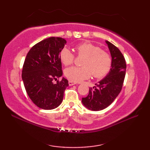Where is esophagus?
<instances>
[{
	"instance_id": "1",
	"label": "esophagus",
	"mask_w": 150,
	"mask_h": 150,
	"mask_svg": "<svg viewBox=\"0 0 150 150\" xmlns=\"http://www.w3.org/2000/svg\"><path fill=\"white\" fill-rule=\"evenodd\" d=\"M68 83H69V86H73V85H75V84H77L75 82H73V81H69Z\"/></svg>"
}]
</instances>
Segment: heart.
Masks as SVG:
<instances>
[{"mask_svg":"<svg viewBox=\"0 0 150 150\" xmlns=\"http://www.w3.org/2000/svg\"><path fill=\"white\" fill-rule=\"evenodd\" d=\"M76 52L86 58L82 62V67L72 66L65 69V75L70 81L81 82L93 77L102 79L110 72L112 66V59L109 53L90 42L79 44L75 47ZM74 54L68 47H64L60 52V59L66 66L70 65L74 61Z\"/></svg>","mask_w":150,"mask_h":150,"instance_id":"b5f03b06","label":"heart"}]
</instances>
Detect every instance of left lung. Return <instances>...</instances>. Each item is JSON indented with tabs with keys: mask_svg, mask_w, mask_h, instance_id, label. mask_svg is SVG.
I'll use <instances>...</instances> for the list:
<instances>
[{
	"mask_svg": "<svg viewBox=\"0 0 150 150\" xmlns=\"http://www.w3.org/2000/svg\"><path fill=\"white\" fill-rule=\"evenodd\" d=\"M112 59L110 72L104 79L95 84L97 87L90 88L86 97L82 98V103L88 110L100 111L109 106L122 90L125 78L126 64L120 51L113 44L106 40Z\"/></svg>",
	"mask_w": 150,
	"mask_h": 150,
	"instance_id": "obj_1",
	"label": "left lung"
}]
</instances>
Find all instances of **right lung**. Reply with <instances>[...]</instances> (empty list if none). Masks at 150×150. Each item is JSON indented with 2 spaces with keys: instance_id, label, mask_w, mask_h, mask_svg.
<instances>
[{
  "instance_id": "1",
  "label": "right lung",
  "mask_w": 150,
  "mask_h": 150,
  "mask_svg": "<svg viewBox=\"0 0 150 150\" xmlns=\"http://www.w3.org/2000/svg\"><path fill=\"white\" fill-rule=\"evenodd\" d=\"M61 37H50L34 45L28 53L22 71L25 89L33 103L43 110H53L63 100L68 81L62 77L60 52L66 44Z\"/></svg>"
}]
</instances>
